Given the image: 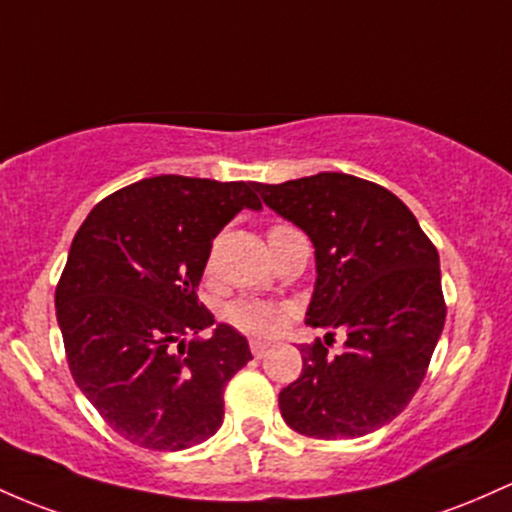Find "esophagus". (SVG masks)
Masks as SVG:
<instances>
[{
    "label": "esophagus",
    "mask_w": 512,
    "mask_h": 512,
    "mask_svg": "<svg viewBox=\"0 0 512 512\" xmlns=\"http://www.w3.org/2000/svg\"><path fill=\"white\" fill-rule=\"evenodd\" d=\"M267 347H269V342L267 340H250V352L255 357H262L267 352Z\"/></svg>",
    "instance_id": "1"
}]
</instances>
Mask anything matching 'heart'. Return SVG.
<instances>
[{
	"mask_svg": "<svg viewBox=\"0 0 512 512\" xmlns=\"http://www.w3.org/2000/svg\"><path fill=\"white\" fill-rule=\"evenodd\" d=\"M291 233H296V228L286 226V223H274V226L267 230L269 245L279 243V240ZM223 318H226V323L233 325L235 330H240V333L272 335L282 328L286 318V308L277 306V303H267V301L238 299L223 308Z\"/></svg>",
	"mask_w": 512,
	"mask_h": 512,
	"instance_id": "b5f03b06",
	"label": "heart"
}]
</instances>
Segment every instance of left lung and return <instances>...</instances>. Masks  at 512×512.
Listing matches in <instances>:
<instances>
[{
    "label": "left lung",
    "instance_id": "1",
    "mask_svg": "<svg viewBox=\"0 0 512 512\" xmlns=\"http://www.w3.org/2000/svg\"><path fill=\"white\" fill-rule=\"evenodd\" d=\"M255 189L316 247L306 323L328 330L325 342L301 345V376L279 393L282 418L318 440L369 435L411 403L440 340L447 303L437 247L396 194L352 174ZM338 329L346 347L328 356Z\"/></svg>",
    "mask_w": 512,
    "mask_h": 512
}]
</instances>
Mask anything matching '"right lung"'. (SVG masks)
<instances>
[{"instance_id":"right-lung-1","label":"right lung","mask_w":512,"mask_h":512,"mask_svg":"<svg viewBox=\"0 0 512 512\" xmlns=\"http://www.w3.org/2000/svg\"><path fill=\"white\" fill-rule=\"evenodd\" d=\"M257 182L140 179L94 206L55 289L67 367L123 440L177 452L216 435L223 391L250 362L238 330L179 340L216 323L196 286L213 238L243 209H262Z\"/></svg>"}]
</instances>
